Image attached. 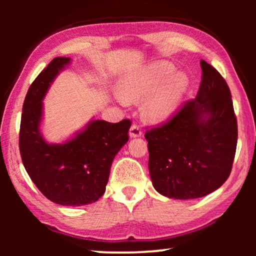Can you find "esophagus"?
Masks as SVG:
<instances>
[{
    "label": "esophagus",
    "instance_id": "1",
    "mask_svg": "<svg viewBox=\"0 0 256 256\" xmlns=\"http://www.w3.org/2000/svg\"><path fill=\"white\" fill-rule=\"evenodd\" d=\"M142 136V130L138 126V125H132L130 128V136L131 138H138Z\"/></svg>",
    "mask_w": 256,
    "mask_h": 256
}]
</instances>
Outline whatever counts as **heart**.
I'll list each match as a JSON object with an SVG mask.
<instances>
[{"label": "heart", "mask_w": 256, "mask_h": 256, "mask_svg": "<svg viewBox=\"0 0 256 256\" xmlns=\"http://www.w3.org/2000/svg\"><path fill=\"white\" fill-rule=\"evenodd\" d=\"M172 64L159 60L132 73L120 82L118 94L124 102H138L148 97L144 104L146 118L162 122L170 118L188 88V76L175 72Z\"/></svg>", "instance_id": "heart-1"}]
</instances>
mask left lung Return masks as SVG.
Instances as JSON below:
<instances>
[{"label": "left lung", "instance_id": "left-lung-1", "mask_svg": "<svg viewBox=\"0 0 256 256\" xmlns=\"http://www.w3.org/2000/svg\"><path fill=\"white\" fill-rule=\"evenodd\" d=\"M196 99L144 134L149 172L162 196L177 200L206 196L230 175L237 146V120L227 82L201 60Z\"/></svg>", "mask_w": 256, "mask_h": 256}]
</instances>
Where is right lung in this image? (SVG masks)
<instances>
[{
	"label": "right lung",
	"mask_w": 256,
	"mask_h": 256,
	"mask_svg": "<svg viewBox=\"0 0 256 256\" xmlns=\"http://www.w3.org/2000/svg\"><path fill=\"white\" fill-rule=\"evenodd\" d=\"M70 58H55L29 86L21 115L19 148L32 180L52 202L80 206L105 193L112 162L128 141L131 120L118 123L94 120L64 144L45 141L40 125L42 99Z\"/></svg>",
	"instance_id": "right-lung-1"
}]
</instances>
